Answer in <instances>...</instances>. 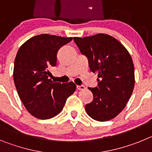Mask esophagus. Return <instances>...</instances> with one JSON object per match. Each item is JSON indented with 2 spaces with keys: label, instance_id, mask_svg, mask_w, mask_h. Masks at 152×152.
Returning a JSON list of instances; mask_svg holds the SVG:
<instances>
[{
  "label": "esophagus",
  "instance_id": "obj_1",
  "mask_svg": "<svg viewBox=\"0 0 152 152\" xmlns=\"http://www.w3.org/2000/svg\"><path fill=\"white\" fill-rule=\"evenodd\" d=\"M84 89H85V87H84V85H77V90L80 91V90H84Z\"/></svg>",
  "mask_w": 152,
  "mask_h": 152
}]
</instances>
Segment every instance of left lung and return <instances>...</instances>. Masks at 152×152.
Masks as SVG:
<instances>
[{"instance_id": "8db88e82", "label": "left lung", "mask_w": 152, "mask_h": 152, "mask_svg": "<svg viewBox=\"0 0 152 152\" xmlns=\"http://www.w3.org/2000/svg\"><path fill=\"white\" fill-rule=\"evenodd\" d=\"M91 72H97V87L89 88L94 99L86 104L87 113L96 121H108L123 111L135 84L134 65L127 49L107 34L74 37Z\"/></svg>"}]
</instances>
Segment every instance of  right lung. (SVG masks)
I'll return each instance as SVG.
<instances>
[{
    "label": "right lung",
    "instance_id": "right-lung-1",
    "mask_svg": "<svg viewBox=\"0 0 152 152\" xmlns=\"http://www.w3.org/2000/svg\"><path fill=\"white\" fill-rule=\"evenodd\" d=\"M72 39L38 35L25 42L17 52L13 68L16 89L28 112L38 119H50L59 113L76 89L73 82L61 84L49 78L58 51Z\"/></svg>",
    "mask_w": 152,
    "mask_h": 152
}]
</instances>
